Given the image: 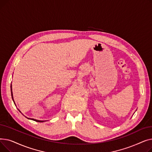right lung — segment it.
<instances>
[{
  "mask_svg": "<svg viewBox=\"0 0 152 152\" xmlns=\"http://www.w3.org/2000/svg\"><path fill=\"white\" fill-rule=\"evenodd\" d=\"M11 91H12V86H11ZM12 92V91H11ZM12 99H13V96H12ZM28 119H30V118H28ZM32 119V120H33V121H36V122H44V121H39V120H37V119Z\"/></svg>",
  "mask_w": 152,
  "mask_h": 152,
  "instance_id": "right-lung-1",
  "label": "right lung"
}]
</instances>
